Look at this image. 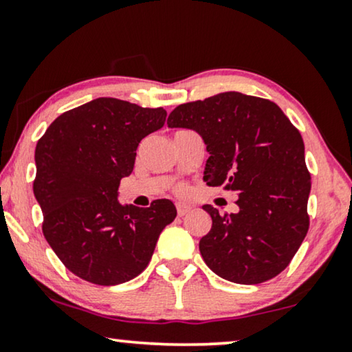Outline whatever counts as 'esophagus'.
<instances>
[{"label": "esophagus", "mask_w": 352, "mask_h": 352, "mask_svg": "<svg viewBox=\"0 0 352 352\" xmlns=\"http://www.w3.org/2000/svg\"><path fill=\"white\" fill-rule=\"evenodd\" d=\"M176 210H177V216H186L190 211V206H187L184 204H177Z\"/></svg>", "instance_id": "obj_1"}]
</instances>
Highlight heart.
Here are the masks:
<instances>
[{
    "mask_svg": "<svg viewBox=\"0 0 352 352\" xmlns=\"http://www.w3.org/2000/svg\"><path fill=\"white\" fill-rule=\"evenodd\" d=\"M175 192L177 195H186L187 194V186L186 184H177V186H175Z\"/></svg>",
    "mask_w": 352,
    "mask_h": 352,
    "instance_id": "1",
    "label": "heart"
}]
</instances>
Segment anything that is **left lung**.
<instances>
[{
	"label": "left lung",
	"mask_w": 352,
	"mask_h": 352,
	"mask_svg": "<svg viewBox=\"0 0 352 352\" xmlns=\"http://www.w3.org/2000/svg\"><path fill=\"white\" fill-rule=\"evenodd\" d=\"M166 124L195 129L210 152L206 184L239 195L237 213L204 206L213 219L199 243L206 266L242 285L278 276L309 229L311 175L300 131L272 100L235 91L177 105Z\"/></svg>",
	"instance_id": "obj_1"
}]
</instances>
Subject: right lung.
Listing matches in <instances>:
<instances>
[{
  "instance_id": "1",
  "label": "right lung",
  "mask_w": 352,
  "mask_h": 352,
  "mask_svg": "<svg viewBox=\"0 0 352 352\" xmlns=\"http://www.w3.org/2000/svg\"><path fill=\"white\" fill-rule=\"evenodd\" d=\"M165 118L162 107L99 98L59 115L38 141L33 194L43 234L76 277L104 287L138 277L162 230L175 221L176 208L166 199L148 208L117 199L139 142Z\"/></svg>"
}]
</instances>
